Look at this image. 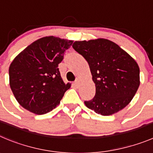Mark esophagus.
<instances>
[{
	"mask_svg": "<svg viewBox=\"0 0 153 153\" xmlns=\"http://www.w3.org/2000/svg\"><path fill=\"white\" fill-rule=\"evenodd\" d=\"M80 84V79L79 78H76V80H75V85H76V86H78Z\"/></svg>",
	"mask_w": 153,
	"mask_h": 153,
	"instance_id": "1",
	"label": "esophagus"
}]
</instances>
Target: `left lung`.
<instances>
[{
	"instance_id": "obj_1",
	"label": "left lung",
	"mask_w": 153,
	"mask_h": 153,
	"mask_svg": "<svg viewBox=\"0 0 153 153\" xmlns=\"http://www.w3.org/2000/svg\"><path fill=\"white\" fill-rule=\"evenodd\" d=\"M72 48L88 62L96 87L95 96L85 101L89 109L110 115L124 109L140 85V68L136 61L107 39L75 41Z\"/></svg>"
}]
</instances>
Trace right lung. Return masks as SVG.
Segmentation results:
<instances>
[{
	"instance_id": "obj_1",
	"label": "right lung",
	"mask_w": 153,
	"mask_h": 153,
	"mask_svg": "<svg viewBox=\"0 0 153 153\" xmlns=\"http://www.w3.org/2000/svg\"><path fill=\"white\" fill-rule=\"evenodd\" d=\"M72 43L56 37H44L13 59L9 68L10 85L24 109L43 115L59 105L71 85L64 83L58 65Z\"/></svg>"
}]
</instances>
